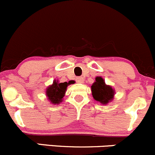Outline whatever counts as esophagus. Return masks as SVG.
Segmentation results:
<instances>
[{
	"label": "esophagus",
	"instance_id": "1",
	"mask_svg": "<svg viewBox=\"0 0 155 155\" xmlns=\"http://www.w3.org/2000/svg\"><path fill=\"white\" fill-rule=\"evenodd\" d=\"M76 82L78 83H83L84 82V79L82 76H79V77L76 78Z\"/></svg>",
	"mask_w": 155,
	"mask_h": 155
}]
</instances>
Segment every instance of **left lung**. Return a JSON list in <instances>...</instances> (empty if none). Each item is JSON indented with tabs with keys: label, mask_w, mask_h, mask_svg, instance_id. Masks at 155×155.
<instances>
[{
	"label": "left lung",
	"mask_w": 155,
	"mask_h": 155,
	"mask_svg": "<svg viewBox=\"0 0 155 155\" xmlns=\"http://www.w3.org/2000/svg\"><path fill=\"white\" fill-rule=\"evenodd\" d=\"M91 87L92 97L97 102L107 105L108 103L113 100L115 91L110 85H107L104 82V79L101 76L95 78V82L92 84Z\"/></svg>",
	"instance_id": "1"
}]
</instances>
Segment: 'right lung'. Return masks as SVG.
Wrapping results in <instances>:
<instances>
[{
    "label": "right lung",
    "mask_w": 155,
    "mask_h": 155,
    "mask_svg": "<svg viewBox=\"0 0 155 155\" xmlns=\"http://www.w3.org/2000/svg\"><path fill=\"white\" fill-rule=\"evenodd\" d=\"M73 81H69V82H61L54 80L51 85H49L46 89V94L48 99L52 104H59L64 97L67 87L70 84H73Z\"/></svg>",
    "instance_id": "add662e5"
}]
</instances>
